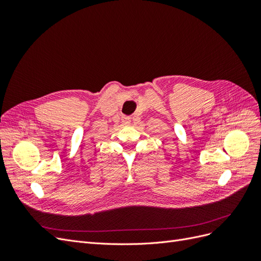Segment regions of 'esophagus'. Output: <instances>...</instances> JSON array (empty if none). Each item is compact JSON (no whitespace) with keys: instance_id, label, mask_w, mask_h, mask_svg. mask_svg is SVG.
I'll list each match as a JSON object with an SVG mask.
<instances>
[{"instance_id":"34e87169","label":"esophagus","mask_w":261,"mask_h":261,"mask_svg":"<svg viewBox=\"0 0 261 261\" xmlns=\"http://www.w3.org/2000/svg\"><path fill=\"white\" fill-rule=\"evenodd\" d=\"M122 122L125 124V125H128L130 123V117L129 116H123L122 117Z\"/></svg>"}]
</instances>
